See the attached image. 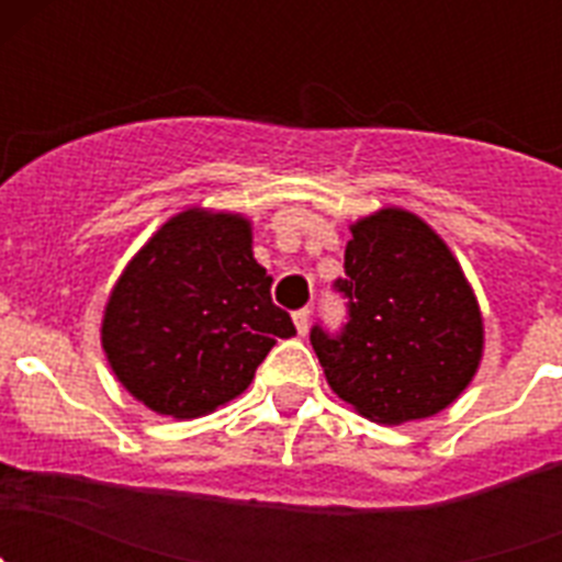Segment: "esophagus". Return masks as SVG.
I'll use <instances>...</instances> for the list:
<instances>
[{
	"mask_svg": "<svg viewBox=\"0 0 562 562\" xmlns=\"http://www.w3.org/2000/svg\"><path fill=\"white\" fill-rule=\"evenodd\" d=\"M292 321H295L297 335H306V331H310V310L292 312Z\"/></svg>",
	"mask_w": 562,
	"mask_h": 562,
	"instance_id": "34e87169",
	"label": "esophagus"
}]
</instances>
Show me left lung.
I'll return each instance as SVG.
<instances>
[{
    "instance_id": "1",
    "label": "left lung",
    "mask_w": 562,
    "mask_h": 562,
    "mask_svg": "<svg viewBox=\"0 0 562 562\" xmlns=\"http://www.w3.org/2000/svg\"><path fill=\"white\" fill-rule=\"evenodd\" d=\"M342 270L335 292L349 321L337 335L310 331L331 391L385 425L448 408L484 349L479 304L448 245L414 213L382 207L351 225Z\"/></svg>"
}]
</instances>
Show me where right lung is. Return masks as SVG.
<instances>
[{"label": "right lung", "instance_id": "right-lung-1", "mask_svg": "<svg viewBox=\"0 0 562 562\" xmlns=\"http://www.w3.org/2000/svg\"><path fill=\"white\" fill-rule=\"evenodd\" d=\"M270 284L245 216L177 213L109 295L101 342L114 376L157 414H211L250 385L278 337L295 335Z\"/></svg>", "mask_w": 562, "mask_h": 562}]
</instances>
